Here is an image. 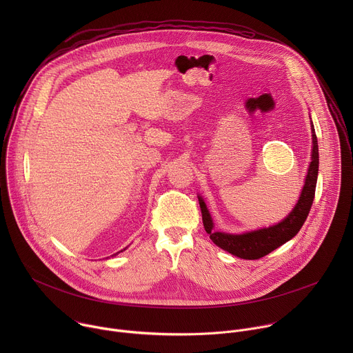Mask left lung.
Listing matches in <instances>:
<instances>
[{"instance_id": "8db88e82", "label": "left lung", "mask_w": 353, "mask_h": 353, "mask_svg": "<svg viewBox=\"0 0 353 353\" xmlns=\"http://www.w3.org/2000/svg\"><path fill=\"white\" fill-rule=\"evenodd\" d=\"M317 176H319V145H317V135L314 131V125L312 123V162L309 165L307 174L305 179V185L301 188L300 196L293 210L288 214V216H285L281 222L272 226L261 228L251 232H244L240 234L216 232L205 201L203 199V196L198 195L205 232L210 234V239L218 247L228 251V253H230L232 256H236L243 260H259L270 254L271 251L281 247L290 239H293L300 230V228L303 226L310 212V208L313 205Z\"/></svg>"}]
</instances>
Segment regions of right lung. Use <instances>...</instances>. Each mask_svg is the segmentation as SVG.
Masks as SVG:
<instances>
[{
  "label": "right lung",
  "mask_w": 353,
  "mask_h": 353,
  "mask_svg": "<svg viewBox=\"0 0 353 353\" xmlns=\"http://www.w3.org/2000/svg\"><path fill=\"white\" fill-rule=\"evenodd\" d=\"M124 250H125V248H124ZM121 251H123V250H121ZM114 256H116V254H114Z\"/></svg>",
  "instance_id": "right-lung-1"
}]
</instances>
